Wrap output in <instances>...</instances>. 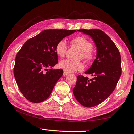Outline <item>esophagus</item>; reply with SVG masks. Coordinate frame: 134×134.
Segmentation results:
<instances>
[{"mask_svg": "<svg viewBox=\"0 0 134 134\" xmlns=\"http://www.w3.org/2000/svg\"><path fill=\"white\" fill-rule=\"evenodd\" d=\"M68 74H69V72H67L64 71V72H63V76H66L68 75Z\"/></svg>", "mask_w": 134, "mask_h": 134, "instance_id": "esophagus-1", "label": "esophagus"}]
</instances>
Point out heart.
<instances>
[{
  "instance_id": "b5f03b06",
  "label": "heart",
  "mask_w": 134,
  "mask_h": 134,
  "mask_svg": "<svg viewBox=\"0 0 134 134\" xmlns=\"http://www.w3.org/2000/svg\"><path fill=\"white\" fill-rule=\"evenodd\" d=\"M72 43L82 51L81 58H84L87 62H91L93 60L94 54L92 49L93 44L90 41L83 36H78L72 40ZM55 50L59 57H64L67 50V45L65 40H61L57 43ZM59 67L65 72H73L82 71L85 69V64L82 62H74L66 59L59 63Z\"/></svg>"
}]
</instances>
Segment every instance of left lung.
Here are the masks:
<instances>
[{
	"instance_id": "left-lung-1",
	"label": "left lung",
	"mask_w": 134,
	"mask_h": 134,
	"mask_svg": "<svg viewBox=\"0 0 134 134\" xmlns=\"http://www.w3.org/2000/svg\"><path fill=\"white\" fill-rule=\"evenodd\" d=\"M89 35L96 47V58L86 74L94 77L89 79L79 75L73 94L81 105L94 107L112 94L122 73L121 58L118 49L109 37L97 29L78 30Z\"/></svg>"
}]
</instances>
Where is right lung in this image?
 <instances>
[{"label": "right lung", "mask_w": 134, "mask_h": 134, "mask_svg": "<svg viewBox=\"0 0 134 134\" xmlns=\"http://www.w3.org/2000/svg\"><path fill=\"white\" fill-rule=\"evenodd\" d=\"M75 32L46 29L26 41L21 47L16 56L13 73L20 91L28 100L40 103L51 94L63 74L62 69H52L58 63L55 45Z\"/></svg>", "instance_id": "add662e5"}]
</instances>
